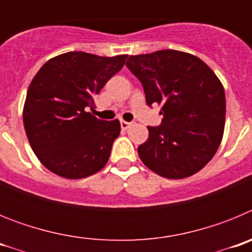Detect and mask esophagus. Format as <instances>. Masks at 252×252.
I'll list each match as a JSON object with an SVG mask.
<instances>
[{
    "instance_id": "1",
    "label": "esophagus",
    "mask_w": 252,
    "mask_h": 252,
    "mask_svg": "<svg viewBox=\"0 0 252 252\" xmlns=\"http://www.w3.org/2000/svg\"><path fill=\"white\" fill-rule=\"evenodd\" d=\"M131 125H132V122H127V121H124V120H122V121H121V128H122V130H127Z\"/></svg>"
}]
</instances>
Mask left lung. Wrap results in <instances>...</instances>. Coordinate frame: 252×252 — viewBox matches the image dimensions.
<instances>
[{"mask_svg":"<svg viewBox=\"0 0 252 252\" xmlns=\"http://www.w3.org/2000/svg\"><path fill=\"white\" fill-rule=\"evenodd\" d=\"M126 65L141 82L148 106H161V125L148 126V141L137 148L141 161L169 179L198 173L223 136L221 81L203 60L179 50L130 55Z\"/></svg>","mask_w":252,"mask_h":252,"instance_id":"obj_1","label":"left lung"}]
</instances>
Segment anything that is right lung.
<instances>
[{
  "label": "right lung",
  "instance_id": "right-lung-1",
  "mask_svg": "<svg viewBox=\"0 0 252 252\" xmlns=\"http://www.w3.org/2000/svg\"><path fill=\"white\" fill-rule=\"evenodd\" d=\"M126 58L69 51L48 60L31 81L24 126L31 149L51 173L82 179L107 164L120 121H103L87 110H92L94 95L121 70Z\"/></svg>",
  "mask_w": 252,
  "mask_h": 252
}]
</instances>
